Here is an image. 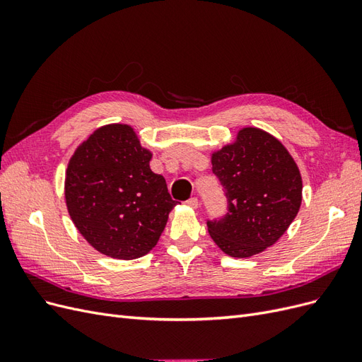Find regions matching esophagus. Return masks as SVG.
I'll list each match as a JSON object with an SVG mask.
<instances>
[{
    "mask_svg": "<svg viewBox=\"0 0 362 362\" xmlns=\"http://www.w3.org/2000/svg\"><path fill=\"white\" fill-rule=\"evenodd\" d=\"M187 205H190L192 208H198L199 206V201H198V198H190L187 201Z\"/></svg>",
    "mask_w": 362,
    "mask_h": 362,
    "instance_id": "obj_1",
    "label": "esophagus"
}]
</instances>
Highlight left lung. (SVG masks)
<instances>
[{
  "instance_id": "8db88e82",
  "label": "left lung",
  "mask_w": 362,
  "mask_h": 362,
  "mask_svg": "<svg viewBox=\"0 0 362 362\" xmlns=\"http://www.w3.org/2000/svg\"><path fill=\"white\" fill-rule=\"evenodd\" d=\"M211 164L228 202L223 217L206 221L214 243L235 258L276 243L302 202L300 172L288 151L266 131L243 128Z\"/></svg>"
}]
</instances>
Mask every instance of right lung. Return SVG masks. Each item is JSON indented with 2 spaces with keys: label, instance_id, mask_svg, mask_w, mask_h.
<instances>
[{
  "label": "right lung",
  "instance_id": "right-lung-1",
  "mask_svg": "<svg viewBox=\"0 0 362 362\" xmlns=\"http://www.w3.org/2000/svg\"><path fill=\"white\" fill-rule=\"evenodd\" d=\"M151 157L133 128L115 124L96 129L68 164L69 216L87 242L107 257L146 255L178 204L166 180L151 170Z\"/></svg>",
  "mask_w": 362,
  "mask_h": 362
}]
</instances>
